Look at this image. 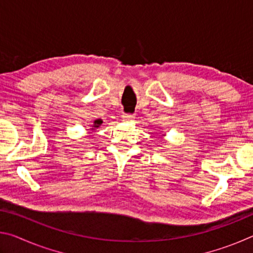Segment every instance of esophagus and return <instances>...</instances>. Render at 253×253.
Segmentation results:
<instances>
[{
    "label": "esophagus",
    "instance_id": "34e87169",
    "mask_svg": "<svg viewBox=\"0 0 253 253\" xmlns=\"http://www.w3.org/2000/svg\"><path fill=\"white\" fill-rule=\"evenodd\" d=\"M122 118H123L124 122H132L135 119V116H134V115H131V114H123Z\"/></svg>",
    "mask_w": 253,
    "mask_h": 253
}]
</instances>
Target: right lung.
Instances as JSON below:
<instances>
[{
  "label": "right lung",
  "mask_w": 253,
  "mask_h": 253,
  "mask_svg": "<svg viewBox=\"0 0 253 253\" xmlns=\"http://www.w3.org/2000/svg\"><path fill=\"white\" fill-rule=\"evenodd\" d=\"M101 124H102V121H101V119H97V121L93 122V127H95V128H98V127H99V126L101 125ZM91 129H93V128H91Z\"/></svg>",
  "instance_id": "1"
}]
</instances>
